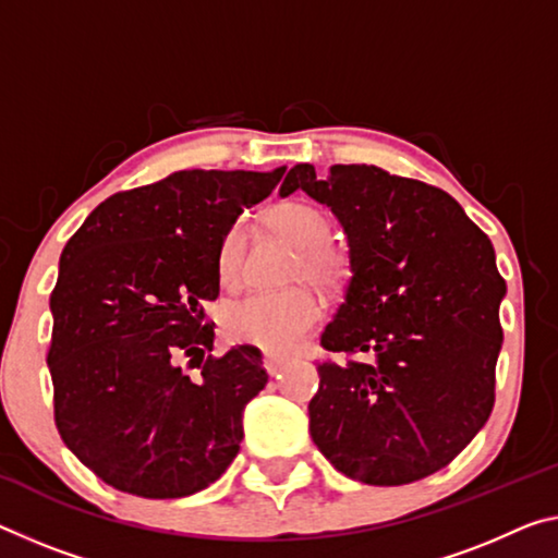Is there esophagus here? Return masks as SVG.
I'll return each mask as SVG.
<instances>
[{"mask_svg":"<svg viewBox=\"0 0 558 558\" xmlns=\"http://www.w3.org/2000/svg\"><path fill=\"white\" fill-rule=\"evenodd\" d=\"M286 362H288V357H282V355H265L263 357V365H265V369H268L270 375H276L278 369L286 365Z\"/></svg>","mask_w":558,"mask_h":558,"instance_id":"34e87169","label":"esophagus"}]
</instances>
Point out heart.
Returning <instances> with one entry per match:
<instances>
[{
    "mask_svg": "<svg viewBox=\"0 0 558 558\" xmlns=\"http://www.w3.org/2000/svg\"><path fill=\"white\" fill-rule=\"evenodd\" d=\"M265 226L298 247L295 280H313L325 290L338 288L348 278L350 263L342 247L327 241L330 220L320 208L303 201H288L270 208ZM245 235L231 228L218 247V276L223 286H235L243 268ZM323 303L311 288H290L282 293H253L238 300L223 315L226 335L233 342L255 344L260 350L282 352L295 348L307 330L320 320Z\"/></svg>",
    "mask_w": 558,
    "mask_h": 558,
    "instance_id": "b5f03b06",
    "label": "heart"
}]
</instances>
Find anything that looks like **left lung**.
<instances>
[{
  "label": "left lung",
  "instance_id": "left-lung-1",
  "mask_svg": "<svg viewBox=\"0 0 558 558\" xmlns=\"http://www.w3.org/2000/svg\"><path fill=\"white\" fill-rule=\"evenodd\" d=\"M332 210L350 280L320 344L311 437L335 470L373 486L439 472L494 407L507 282L486 233L435 185L367 163H298L280 185Z\"/></svg>",
  "mask_w": 558,
  "mask_h": 558
}]
</instances>
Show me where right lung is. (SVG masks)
<instances>
[{
    "label": "right lung",
    "instance_id": "obj_1",
    "mask_svg": "<svg viewBox=\"0 0 558 558\" xmlns=\"http://www.w3.org/2000/svg\"><path fill=\"white\" fill-rule=\"evenodd\" d=\"M276 171H179L96 206L69 238L49 298V373L64 445L101 482L144 499L206 489L241 449L268 375L258 348L210 357L218 247L270 196ZM198 366L189 376L182 362Z\"/></svg>",
    "mask_w": 558,
    "mask_h": 558
}]
</instances>
